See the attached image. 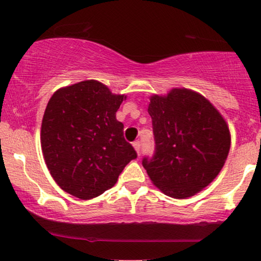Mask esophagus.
Instances as JSON below:
<instances>
[{"mask_svg": "<svg viewBox=\"0 0 261 261\" xmlns=\"http://www.w3.org/2000/svg\"><path fill=\"white\" fill-rule=\"evenodd\" d=\"M133 146H134V148L136 149L137 154H140V152H141V143H140V141H135V142L133 143Z\"/></svg>", "mask_w": 261, "mask_h": 261, "instance_id": "34e87169", "label": "esophagus"}]
</instances>
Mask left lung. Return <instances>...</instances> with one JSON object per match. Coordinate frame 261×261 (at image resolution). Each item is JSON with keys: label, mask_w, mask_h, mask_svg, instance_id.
Segmentation results:
<instances>
[{"label": "left lung", "mask_w": 261, "mask_h": 261, "mask_svg": "<svg viewBox=\"0 0 261 261\" xmlns=\"http://www.w3.org/2000/svg\"><path fill=\"white\" fill-rule=\"evenodd\" d=\"M149 100L155 146L153 157L143 158V168L166 195H195L216 178L227 160V122L205 97L187 88H173Z\"/></svg>", "instance_id": "left-lung-1"}]
</instances>
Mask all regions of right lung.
<instances>
[{
    "mask_svg": "<svg viewBox=\"0 0 261 261\" xmlns=\"http://www.w3.org/2000/svg\"><path fill=\"white\" fill-rule=\"evenodd\" d=\"M126 95L94 80L60 88L41 122V149L54 180L66 193L89 200L113 188L137 157L124 139L116 112Z\"/></svg>",
    "mask_w": 261,
    "mask_h": 261,
    "instance_id": "add662e5",
    "label": "right lung"
}]
</instances>
